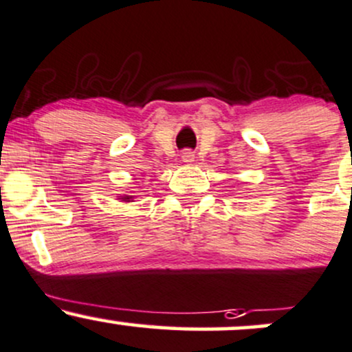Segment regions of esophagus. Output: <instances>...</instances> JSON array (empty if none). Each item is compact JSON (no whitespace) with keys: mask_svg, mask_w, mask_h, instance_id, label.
Returning <instances> with one entry per match:
<instances>
[{"mask_svg":"<svg viewBox=\"0 0 352 352\" xmlns=\"http://www.w3.org/2000/svg\"><path fill=\"white\" fill-rule=\"evenodd\" d=\"M182 160H184L185 164H192L193 160H195V152L190 151V148H187V151L182 152Z\"/></svg>","mask_w":352,"mask_h":352,"instance_id":"obj_1","label":"esophagus"}]
</instances>
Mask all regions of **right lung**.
<instances>
[{
	"mask_svg": "<svg viewBox=\"0 0 352 352\" xmlns=\"http://www.w3.org/2000/svg\"><path fill=\"white\" fill-rule=\"evenodd\" d=\"M129 199H131V197H127V199H124V200H127V201H129Z\"/></svg>",
	"mask_w": 352,
	"mask_h": 352,
	"instance_id": "right-lung-1",
	"label": "right lung"
}]
</instances>
